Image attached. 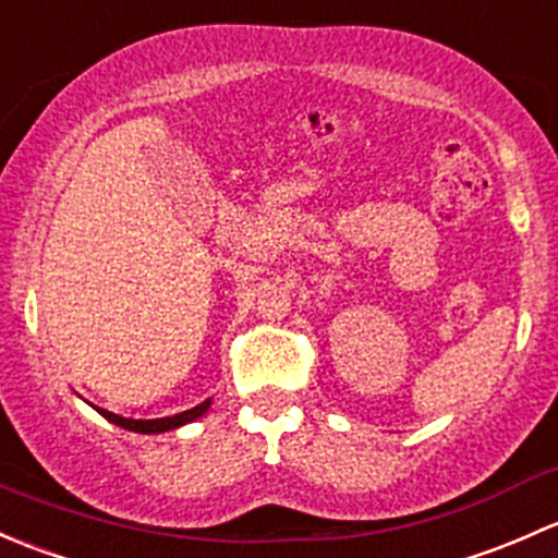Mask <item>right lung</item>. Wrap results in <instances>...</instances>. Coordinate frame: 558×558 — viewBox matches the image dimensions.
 I'll return each instance as SVG.
<instances>
[{
	"mask_svg": "<svg viewBox=\"0 0 558 558\" xmlns=\"http://www.w3.org/2000/svg\"><path fill=\"white\" fill-rule=\"evenodd\" d=\"M209 405H211V400H204V403L191 408V411H182V413H174V416H163V418H125V416H118V413H112V411H105V408H96V411H99L107 422L118 424V427H123V429H131V433L158 435V433H169V429L182 427V424L195 422V418L204 416V413L209 411Z\"/></svg>",
	"mask_w": 558,
	"mask_h": 558,
	"instance_id": "1",
	"label": "right lung"
}]
</instances>
